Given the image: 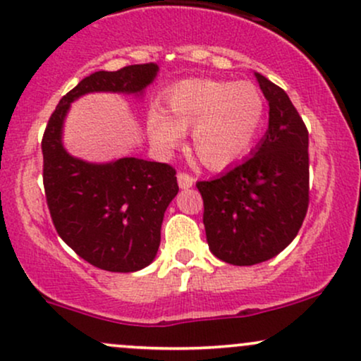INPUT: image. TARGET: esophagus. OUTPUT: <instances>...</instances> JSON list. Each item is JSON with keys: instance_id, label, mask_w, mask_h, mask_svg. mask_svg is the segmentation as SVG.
<instances>
[{"instance_id": "obj_1", "label": "esophagus", "mask_w": 361, "mask_h": 361, "mask_svg": "<svg viewBox=\"0 0 361 361\" xmlns=\"http://www.w3.org/2000/svg\"><path fill=\"white\" fill-rule=\"evenodd\" d=\"M178 185H180L181 190H188L195 185V178L188 173H178Z\"/></svg>"}]
</instances>
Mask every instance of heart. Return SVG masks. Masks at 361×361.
Wrapping results in <instances>:
<instances>
[{"label": "heart", "mask_w": 361, "mask_h": 361, "mask_svg": "<svg viewBox=\"0 0 361 361\" xmlns=\"http://www.w3.org/2000/svg\"><path fill=\"white\" fill-rule=\"evenodd\" d=\"M166 111L151 107L146 131L151 145L168 153L192 129L190 146L203 166L222 169L240 159L257 136L264 99L249 82L183 80L164 94Z\"/></svg>", "instance_id": "1"}]
</instances>
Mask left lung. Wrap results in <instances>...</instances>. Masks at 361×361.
Returning <instances> with one entry per match:
<instances>
[{"label":"left lung","instance_id":"1","mask_svg":"<svg viewBox=\"0 0 361 361\" xmlns=\"http://www.w3.org/2000/svg\"><path fill=\"white\" fill-rule=\"evenodd\" d=\"M254 75L269 102L266 134L244 163L197 183L208 247L233 266L276 257L298 235L310 203L306 126L281 87Z\"/></svg>","mask_w":361,"mask_h":361}]
</instances>
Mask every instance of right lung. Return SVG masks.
Wrapping results in <instances>:
<instances>
[{
    "label": "right lung",
    "instance_id": "add662e5",
    "mask_svg": "<svg viewBox=\"0 0 361 361\" xmlns=\"http://www.w3.org/2000/svg\"><path fill=\"white\" fill-rule=\"evenodd\" d=\"M158 71L156 63H141L90 73L60 99L42 139L43 186L56 232L77 255L104 271L136 272L153 262L164 212L178 193L176 171L139 158H73L63 147V121L71 104L85 94L141 95Z\"/></svg>",
    "mask_w": 361,
    "mask_h": 361
}]
</instances>
